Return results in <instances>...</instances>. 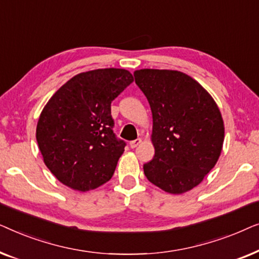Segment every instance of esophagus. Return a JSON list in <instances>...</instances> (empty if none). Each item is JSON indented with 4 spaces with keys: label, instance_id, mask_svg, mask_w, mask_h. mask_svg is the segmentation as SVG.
Returning a JSON list of instances; mask_svg holds the SVG:
<instances>
[{
    "label": "esophagus",
    "instance_id": "esophagus-1",
    "mask_svg": "<svg viewBox=\"0 0 259 259\" xmlns=\"http://www.w3.org/2000/svg\"><path fill=\"white\" fill-rule=\"evenodd\" d=\"M140 144H141V139H140V138H138V139L133 140V141H131V143H130V146L132 147V148H136V147L139 146Z\"/></svg>",
    "mask_w": 259,
    "mask_h": 259
}]
</instances>
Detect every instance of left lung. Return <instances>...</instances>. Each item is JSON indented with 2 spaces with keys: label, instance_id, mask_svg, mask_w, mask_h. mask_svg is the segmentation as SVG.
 Returning a JSON list of instances; mask_svg holds the SVG:
<instances>
[{
  "label": "left lung",
  "instance_id": "left-lung-1",
  "mask_svg": "<svg viewBox=\"0 0 259 259\" xmlns=\"http://www.w3.org/2000/svg\"><path fill=\"white\" fill-rule=\"evenodd\" d=\"M153 116L154 157L146 178L180 194L199 185L214 167L224 141V122L213 99L196 80L167 69L134 72Z\"/></svg>",
  "mask_w": 259,
  "mask_h": 259
}]
</instances>
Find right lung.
<instances>
[{
  "instance_id": "add662e5",
  "label": "right lung",
  "mask_w": 259,
  "mask_h": 259,
  "mask_svg": "<svg viewBox=\"0 0 259 259\" xmlns=\"http://www.w3.org/2000/svg\"><path fill=\"white\" fill-rule=\"evenodd\" d=\"M132 82L126 69L81 73L45 106L36 140L46 166L62 184L84 192L112 178L126 143L113 132L111 104Z\"/></svg>"
}]
</instances>
